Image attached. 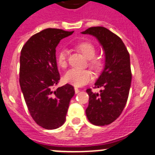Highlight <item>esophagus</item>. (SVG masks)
<instances>
[{
	"label": "esophagus",
	"mask_w": 155,
	"mask_h": 155,
	"mask_svg": "<svg viewBox=\"0 0 155 155\" xmlns=\"http://www.w3.org/2000/svg\"><path fill=\"white\" fill-rule=\"evenodd\" d=\"M74 91H75V93H76V94H78V93L79 91H80V90H79L78 88V87H74Z\"/></svg>",
	"instance_id": "esophagus-1"
}]
</instances>
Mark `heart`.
<instances>
[{
    "label": "heart",
    "instance_id": "1",
    "mask_svg": "<svg viewBox=\"0 0 155 155\" xmlns=\"http://www.w3.org/2000/svg\"><path fill=\"white\" fill-rule=\"evenodd\" d=\"M76 49L88 59V66L94 71H99L103 66V61L100 57L95 56L96 48L93 43L88 41L78 42L75 46ZM68 51L66 49H61L57 56V64L61 68L65 69L68 67ZM92 74L89 70H70L64 76V81L67 83L76 87H81L87 84L92 79Z\"/></svg>",
    "mask_w": 155,
    "mask_h": 155
}]
</instances>
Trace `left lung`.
<instances>
[{
  "label": "left lung",
  "mask_w": 155,
  "mask_h": 155,
  "mask_svg": "<svg viewBox=\"0 0 155 155\" xmlns=\"http://www.w3.org/2000/svg\"><path fill=\"white\" fill-rule=\"evenodd\" d=\"M82 34L96 37L105 54V68L94 84L102 90L99 94L86 90L89 95L86 116L94 125H109L120 116L128 99L132 79L130 54L120 37L105 27H91Z\"/></svg>",
  "instance_id": "left-lung-1"
}]
</instances>
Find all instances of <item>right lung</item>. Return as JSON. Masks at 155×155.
I'll return each mask as SVG.
<instances>
[{"instance_id": "add662e5", "label": "right lung", "mask_w": 155, "mask_h": 155, "mask_svg": "<svg viewBox=\"0 0 155 155\" xmlns=\"http://www.w3.org/2000/svg\"><path fill=\"white\" fill-rule=\"evenodd\" d=\"M73 32L46 28L32 35L21 49L19 83L23 96L34 121L47 130L64 124L70 101L74 95V88L69 84L55 89L61 78L56 47Z\"/></svg>"}]
</instances>
